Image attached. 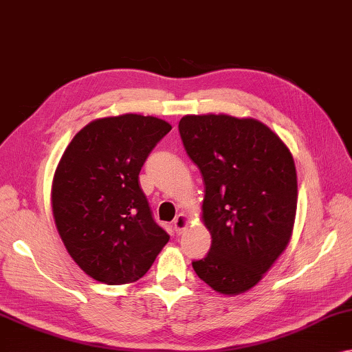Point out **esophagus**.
<instances>
[{
	"instance_id": "esophagus-1",
	"label": "esophagus",
	"mask_w": 352,
	"mask_h": 352,
	"mask_svg": "<svg viewBox=\"0 0 352 352\" xmlns=\"http://www.w3.org/2000/svg\"><path fill=\"white\" fill-rule=\"evenodd\" d=\"M187 225H188L187 215H184V214H179L175 220H173V228H175L177 234H181V232L187 228Z\"/></svg>"
}]
</instances>
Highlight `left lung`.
<instances>
[{
  "instance_id": "left-lung-1",
  "label": "left lung",
  "mask_w": 352,
  "mask_h": 352,
  "mask_svg": "<svg viewBox=\"0 0 352 352\" xmlns=\"http://www.w3.org/2000/svg\"><path fill=\"white\" fill-rule=\"evenodd\" d=\"M177 129L203 176V219L212 239L206 256L192 266L217 293H244L291 237L297 206L293 155L256 120L193 115Z\"/></svg>"
}]
</instances>
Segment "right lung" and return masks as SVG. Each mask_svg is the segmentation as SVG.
<instances>
[{
  "label": "right lung",
  "mask_w": 352,
  "mask_h": 352,
  "mask_svg": "<svg viewBox=\"0 0 352 352\" xmlns=\"http://www.w3.org/2000/svg\"><path fill=\"white\" fill-rule=\"evenodd\" d=\"M170 131L153 116L104 118L75 135L59 160L52 188L56 228L69 255L97 282L142 278L170 239L138 184Z\"/></svg>",
  "instance_id": "add662e5"
}]
</instances>
